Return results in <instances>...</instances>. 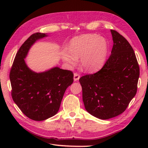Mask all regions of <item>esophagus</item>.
Returning <instances> with one entry per match:
<instances>
[{
	"label": "esophagus",
	"instance_id": "obj_1",
	"mask_svg": "<svg viewBox=\"0 0 148 148\" xmlns=\"http://www.w3.org/2000/svg\"><path fill=\"white\" fill-rule=\"evenodd\" d=\"M80 78V75L77 73H74V81H77Z\"/></svg>",
	"mask_w": 148,
	"mask_h": 148
}]
</instances>
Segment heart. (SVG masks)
<instances>
[{
  "instance_id": "1",
  "label": "heart",
  "mask_w": 148,
  "mask_h": 148,
  "mask_svg": "<svg viewBox=\"0 0 148 148\" xmlns=\"http://www.w3.org/2000/svg\"><path fill=\"white\" fill-rule=\"evenodd\" d=\"M107 51L108 43L104 37L95 34H85L72 39L69 49H63L61 57L70 66L76 65L77 59L81 58V67L91 72L98 70L102 65Z\"/></svg>"
}]
</instances>
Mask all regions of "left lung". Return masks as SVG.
Segmentation results:
<instances>
[{"mask_svg": "<svg viewBox=\"0 0 148 148\" xmlns=\"http://www.w3.org/2000/svg\"><path fill=\"white\" fill-rule=\"evenodd\" d=\"M111 32L113 46L104 65L79 79L86 110L101 119L114 118L126 110L137 93L140 74L132 47L116 30Z\"/></svg>", "mask_w": 148, "mask_h": 148, "instance_id": "left-lung-1", "label": "left lung"}]
</instances>
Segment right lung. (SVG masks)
<instances>
[{
  "label": "right lung",
  "instance_id": "obj_1",
  "mask_svg": "<svg viewBox=\"0 0 148 148\" xmlns=\"http://www.w3.org/2000/svg\"><path fill=\"white\" fill-rule=\"evenodd\" d=\"M46 36L37 32L25 41L16 55L9 74L14 103L35 121L45 120L58 112L65 90L74 81L72 71L58 67L39 73L28 67L25 58L31 46Z\"/></svg>",
  "mask_w": 148,
  "mask_h": 148
}]
</instances>
